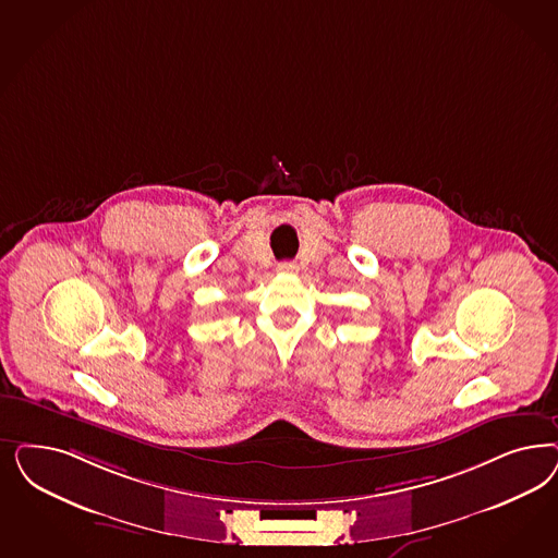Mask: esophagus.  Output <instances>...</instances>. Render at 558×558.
I'll return each mask as SVG.
<instances>
[{
	"label": "esophagus",
	"instance_id": "34e87169",
	"mask_svg": "<svg viewBox=\"0 0 558 558\" xmlns=\"http://www.w3.org/2000/svg\"><path fill=\"white\" fill-rule=\"evenodd\" d=\"M277 269L281 270V272H298V265L295 263H291V260H286V263H281Z\"/></svg>",
	"mask_w": 558,
	"mask_h": 558
}]
</instances>
